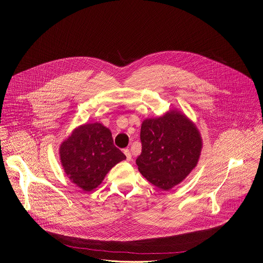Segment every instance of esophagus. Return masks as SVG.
<instances>
[{
	"instance_id": "34e87169",
	"label": "esophagus",
	"mask_w": 263,
	"mask_h": 263,
	"mask_svg": "<svg viewBox=\"0 0 263 263\" xmlns=\"http://www.w3.org/2000/svg\"><path fill=\"white\" fill-rule=\"evenodd\" d=\"M124 153H125V155H126V157H127V160H128V161H131V160H132V155H131V152L129 151V149H128V148L124 149Z\"/></svg>"
}]
</instances>
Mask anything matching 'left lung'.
I'll return each mask as SVG.
<instances>
[{
  "label": "left lung",
  "instance_id": "8db88e82",
  "mask_svg": "<svg viewBox=\"0 0 263 263\" xmlns=\"http://www.w3.org/2000/svg\"><path fill=\"white\" fill-rule=\"evenodd\" d=\"M140 174L162 191L181 183L197 166L203 140L196 124L178 109L141 124Z\"/></svg>",
  "mask_w": 263,
  "mask_h": 263
}]
</instances>
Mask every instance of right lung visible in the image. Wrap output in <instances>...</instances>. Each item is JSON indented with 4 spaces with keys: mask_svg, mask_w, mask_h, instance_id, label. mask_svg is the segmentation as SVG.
Returning <instances> with one entry per match:
<instances>
[{
    "mask_svg": "<svg viewBox=\"0 0 263 263\" xmlns=\"http://www.w3.org/2000/svg\"><path fill=\"white\" fill-rule=\"evenodd\" d=\"M59 156L65 175L83 192L97 189L107 173L126 159L110 130L98 122L73 129L60 144Z\"/></svg>",
    "mask_w": 263,
    "mask_h": 263,
    "instance_id": "1",
    "label": "right lung"
}]
</instances>
